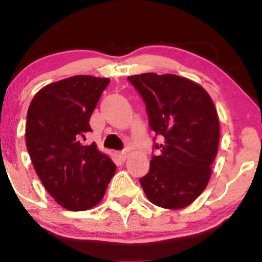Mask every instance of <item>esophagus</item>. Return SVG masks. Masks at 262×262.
Segmentation results:
<instances>
[{
    "instance_id": "34e87169",
    "label": "esophagus",
    "mask_w": 262,
    "mask_h": 262,
    "mask_svg": "<svg viewBox=\"0 0 262 262\" xmlns=\"http://www.w3.org/2000/svg\"><path fill=\"white\" fill-rule=\"evenodd\" d=\"M126 155H128V153H126V150H123V152H119V153H118L119 160H120V161H125Z\"/></svg>"
}]
</instances>
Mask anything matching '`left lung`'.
Wrapping results in <instances>:
<instances>
[{
  "label": "left lung",
  "mask_w": 262,
  "mask_h": 262,
  "mask_svg": "<svg viewBox=\"0 0 262 262\" xmlns=\"http://www.w3.org/2000/svg\"><path fill=\"white\" fill-rule=\"evenodd\" d=\"M146 104L153 144L149 171L139 179L148 200L167 209L191 204L207 187L219 143V119L200 84L176 75L128 77Z\"/></svg>",
  "instance_id": "left-lung-1"
}]
</instances>
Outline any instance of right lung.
<instances>
[{
  "instance_id": "obj_1",
  "label": "right lung",
  "mask_w": 262,
  "mask_h": 262,
  "mask_svg": "<svg viewBox=\"0 0 262 262\" xmlns=\"http://www.w3.org/2000/svg\"><path fill=\"white\" fill-rule=\"evenodd\" d=\"M109 78L73 76L34 96L26 116V148L47 191L63 208L87 210L101 202L116 166L83 141Z\"/></svg>"
}]
</instances>
